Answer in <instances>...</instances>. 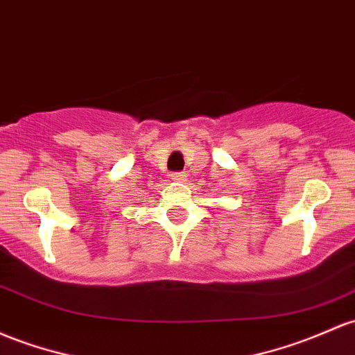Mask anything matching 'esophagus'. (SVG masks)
Returning <instances> with one entry per match:
<instances>
[{
    "mask_svg": "<svg viewBox=\"0 0 355 355\" xmlns=\"http://www.w3.org/2000/svg\"><path fill=\"white\" fill-rule=\"evenodd\" d=\"M185 178H187L185 173H173V175H171V180L178 182V184H180V182H185Z\"/></svg>",
    "mask_w": 355,
    "mask_h": 355,
    "instance_id": "esophagus-1",
    "label": "esophagus"
}]
</instances>
